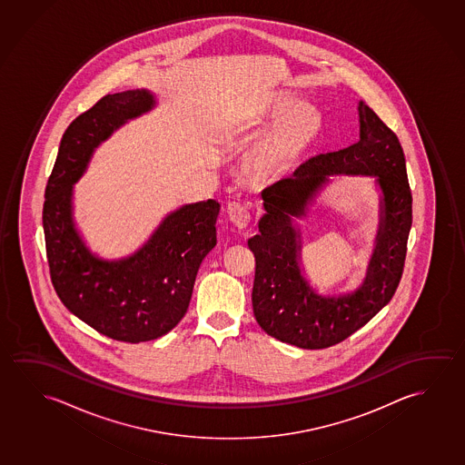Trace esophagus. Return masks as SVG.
Listing matches in <instances>:
<instances>
[{
	"label": "esophagus",
	"instance_id": "1",
	"mask_svg": "<svg viewBox=\"0 0 465 465\" xmlns=\"http://www.w3.org/2000/svg\"><path fill=\"white\" fill-rule=\"evenodd\" d=\"M228 216L237 228H247V224L251 222V210L241 202H231L228 205Z\"/></svg>",
	"mask_w": 465,
	"mask_h": 465
}]
</instances>
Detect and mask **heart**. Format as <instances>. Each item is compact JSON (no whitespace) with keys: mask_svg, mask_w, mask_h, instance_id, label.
I'll return each mask as SVG.
<instances>
[{"mask_svg":"<svg viewBox=\"0 0 465 465\" xmlns=\"http://www.w3.org/2000/svg\"><path fill=\"white\" fill-rule=\"evenodd\" d=\"M262 119L270 129L245 163V176L257 185L272 184L292 170L323 131L317 106L291 95L273 96Z\"/></svg>","mask_w":465,"mask_h":465,"instance_id":"obj_1","label":"heart"}]
</instances>
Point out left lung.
Segmentation results:
<instances>
[{
  "mask_svg": "<svg viewBox=\"0 0 465 465\" xmlns=\"http://www.w3.org/2000/svg\"><path fill=\"white\" fill-rule=\"evenodd\" d=\"M361 139L351 147L303 163L292 176L262 192L265 213L257 236L249 239L255 255L252 291L253 315L262 330L301 349H324L369 323L396 292L404 270L412 226V193L406 158L396 134L359 102ZM376 177L381 212L376 247L359 289L338 296L318 295L304 278L302 237L294 219L306 215L330 175Z\"/></svg>",
  "mask_w": 465,
  "mask_h": 465,
  "instance_id": "obj_1",
  "label": "left lung"
}]
</instances>
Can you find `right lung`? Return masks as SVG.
Returning a JSON list of instances; mask_svg holds the SVG:
<instances>
[{
	"mask_svg": "<svg viewBox=\"0 0 465 465\" xmlns=\"http://www.w3.org/2000/svg\"><path fill=\"white\" fill-rule=\"evenodd\" d=\"M156 106L147 89L106 95L69 124L45 189L46 258L61 302L84 323L124 342L171 331L187 312L200 263L216 245V200L166 214L141 249L118 260L90 251L75 228L74 184L98 145L131 119Z\"/></svg>",
	"mask_w": 465,
	"mask_h": 465,
	"instance_id": "add662e5",
	"label": "right lung"
}]
</instances>
